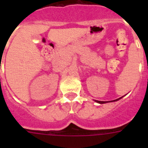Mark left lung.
Instances as JSON below:
<instances>
[{"label": "left lung", "mask_w": 148, "mask_h": 148, "mask_svg": "<svg viewBox=\"0 0 148 148\" xmlns=\"http://www.w3.org/2000/svg\"><path fill=\"white\" fill-rule=\"evenodd\" d=\"M122 97H123V96H122ZM122 97L119 98V99H116V100H113V101H98V100H95V102L99 103V104H105V103H108V102H113V101H119V99H121V98H122Z\"/></svg>", "instance_id": "1"}]
</instances>
